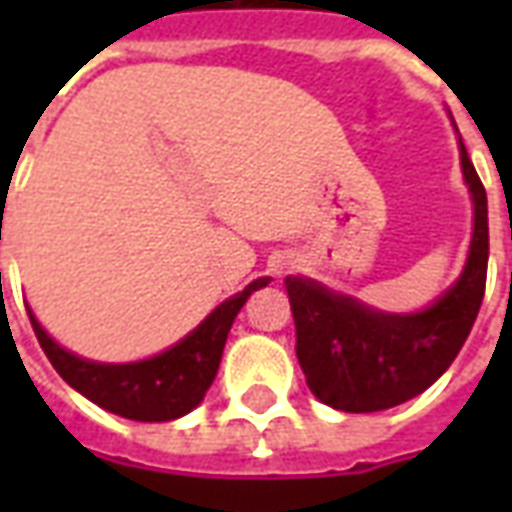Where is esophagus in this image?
<instances>
[{"instance_id":"34e87169","label":"esophagus","mask_w":512,"mask_h":512,"mask_svg":"<svg viewBox=\"0 0 512 512\" xmlns=\"http://www.w3.org/2000/svg\"><path fill=\"white\" fill-rule=\"evenodd\" d=\"M288 268H290L288 260H279L277 266H274V271H277V277H282V274H288Z\"/></svg>"}]
</instances>
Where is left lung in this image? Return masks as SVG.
Masks as SVG:
<instances>
[{
	"label": "left lung",
	"mask_w": 512,
	"mask_h": 512,
	"mask_svg": "<svg viewBox=\"0 0 512 512\" xmlns=\"http://www.w3.org/2000/svg\"><path fill=\"white\" fill-rule=\"evenodd\" d=\"M472 197V241L461 277L417 312H384L318 279L288 277L296 356L310 392L326 406L370 414L400 406L444 376L472 332L488 271V200L458 136Z\"/></svg>",
	"instance_id": "8db88e82"
}]
</instances>
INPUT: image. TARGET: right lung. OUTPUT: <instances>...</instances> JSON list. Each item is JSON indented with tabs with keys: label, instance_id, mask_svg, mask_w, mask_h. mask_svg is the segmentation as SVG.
Segmentation results:
<instances>
[{
	"label": "right lung",
	"instance_id": "right-lung-1",
	"mask_svg": "<svg viewBox=\"0 0 512 512\" xmlns=\"http://www.w3.org/2000/svg\"><path fill=\"white\" fill-rule=\"evenodd\" d=\"M268 277L249 282L241 293L224 299L205 321L189 332L180 343L167 351L139 359V362H93L62 348L29 310V321L35 329L40 348L46 351L54 370L68 384L93 400L95 406L112 411L117 417L136 419V422H169L202 403L205 392L211 389L219 362H222L224 343L233 326L235 315L241 312L246 299L255 290L266 288Z\"/></svg>",
	"mask_w": 512,
	"mask_h": 512
}]
</instances>
